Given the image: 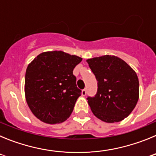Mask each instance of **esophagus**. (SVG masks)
I'll return each mask as SVG.
<instances>
[{"label": "esophagus", "instance_id": "34e87169", "mask_svg": "<svg viewBox=\"0 0 156 156\" xmlns=\"http://www.w3.org/2000/svg\"><path fill=\"white\" fill-rule=\"evenodd\" d=\"M86 94H87V90H86V89H83V90H82V95H83V96H85Z\"/></svg>", "mask_w": 156, "mask_h": 156}]
</instances>
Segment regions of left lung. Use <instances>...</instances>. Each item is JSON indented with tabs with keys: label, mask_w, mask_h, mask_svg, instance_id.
Here are the masks:
<instances>
[{
	"label": "left lung",
	"mask_w": 156,
	"mask_h": 156,
	"mask_svg": "<svg viewBox=\"0 0 156 156\" xmlns=\"http://www.w3.org/2000/svg\"><path fill=\"white\" fill-rule=\"evenodd\" d=\"M98 82L94 97L88 96L92 112L101 120L116 122L130 114L139 98V81L133 69L115 56L87 60Z\"/></svg>",
	"instance_id": "8db88e82"
}]
</instances>
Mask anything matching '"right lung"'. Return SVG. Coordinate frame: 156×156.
Here are the masks:
<instances>
[{"instance_id": "add662e5", "label": "right lung", "mask_w": 156, "mask_h": 156, "mask_svg": "<svg viewBox=\"0 0 156 156\" xmlns=\"http://www.w3.org/2000/svg\"><path fill=\"white\" fill-rule=\"evenodd\" d=\"M81 61L78 56L55 51L40 54L29 65L25 77L26 99L40 120L55 124L70 116L81 94L73 73Z\"/></svg>"}]
</instances>
